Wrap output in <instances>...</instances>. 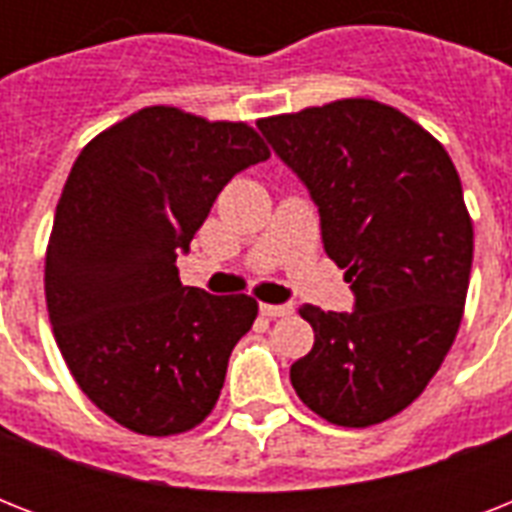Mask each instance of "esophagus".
<instances>
[{"instance_id":"34e87169","label":"esophagus","mask_w":512,"mask_h":512,"mask_svg":"<svg viewBox=\"0 0 512 512\" xmlns=\"http://www.w3.org/2000/svg\"><path fill=\"white\" fill-rule=\"evenodd\" d=\"M260 313L268 316V319H279V316H289L292 313V305H268L263 303L260 305Z\"/></svg>"}]
</instances>
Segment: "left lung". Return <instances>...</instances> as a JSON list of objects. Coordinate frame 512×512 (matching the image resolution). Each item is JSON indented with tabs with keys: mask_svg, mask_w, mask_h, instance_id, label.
<instances>
[{
	"mask_svg": "<svg viewBox=\"0 0 512 512\" xmlns=\"http://www.w3.org/2000/svg\"><path fill=\"white\" fill-rule=\"evenodd\" d=\"M319 207L353 311L303 305L316 332L289 380L308 409L369 428L420 396L452 348L468 297L473 223L460 175L430 132L366 98L257 122Z\"/></svg>",
	"mask_w": 512,
	"mask_h": 512,
	"instance_id": "1",
	"label": "left lung"
}]
</instances>
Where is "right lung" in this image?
Listing matches in <instances>:
<instances>
[{
  "mask_svg": "<svg viewBox=\"0 0 512 512\" xmlns=\"http://www.w3.org/2000/svg\"><path fill=\"white\" fill-rule=\"evenodd\" d=\"M268 156L244 122L151 106L71 167L44 260L47 313L84 396L140 436L196 428L252 329V297L183 287L175 263L225 183Z\"/></svg>",
  "mask_w": 512,
  "mask_h": 512,
  "instance_id": "right-lung-1",
  "label": "right lung"
}]
</instances>
